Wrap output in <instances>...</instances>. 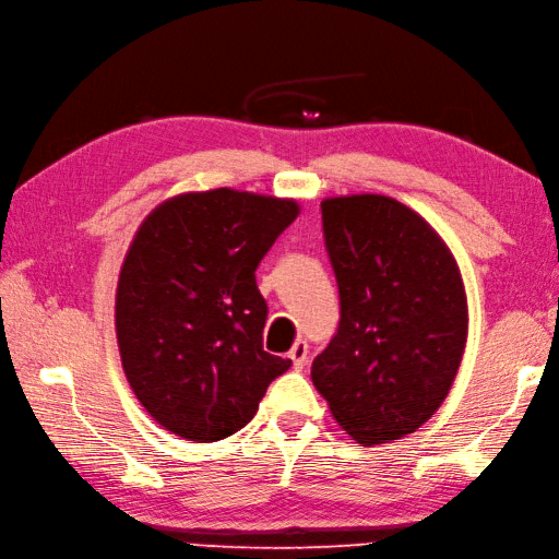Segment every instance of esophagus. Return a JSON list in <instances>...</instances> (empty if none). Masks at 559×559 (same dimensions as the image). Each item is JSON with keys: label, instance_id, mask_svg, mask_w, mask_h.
<instances>
[{"label": "esophagus", "instance_id": "obj_1", "mask_svg": "<svg viewBox=\"0 0 559 559\" xmlns=\"http://www.w3.org/2000/svg\"><path fill=\"white\" fill-rule=\"evenodd\" d=\"M289 358H292L294 368L301 370V368L306 366V361H308V344H306L304 340L296 342V344L292 346V349H289Z\"/></svg>", "mask_w": 559, "mask_h": 559}]
</instances>
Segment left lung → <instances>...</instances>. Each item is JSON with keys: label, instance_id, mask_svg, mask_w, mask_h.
Returning <instances> with one entry per match:
<instances>
[{"label": "left lung", "instance_id": "obj_1", "mask_svg": "<svg viewBox=\"0 0 559 559\" xmlns=\"http://www.w3.org/2000/svg\"><path fill=\"white\" fill-rule=\"evenodd\" d=\"M320 207L342 318L313 358V384L358 444L400 440L438 412L462 366V272L440 234L390 195H334Z\"/></svg>", "mask_w": 559, "mask_h": 559}]
</instances>
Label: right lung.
Here are the masks:
<instances>
[{"label": "right lung", "instance_id": "add662e5", "mask_svg": "<svg viewBox=\"0 0 559 559\" xmlns=\"http://www.w3.org/2000/svg\"><path fill=\"white\" fill-rule=\"evenodd\" d=\"M299 213L294 198L225 186L167 198L141 222L119 272L115 328L135 400L165 430L229 438L292 366L263 349L255 267Z\"/></svg>", "mask_w": 559, "mask_h": 559}]
</instances>
